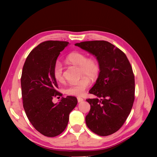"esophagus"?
<instances>
[{"label": "esophagus", "mask_w": 157, "mask_h": 157, "mask_svg": "<svg viewBox=\"0 0 157 157\" xmlns=\"http://www.w3.org/2000/svg\"><path fill=\"white\" fill-rule=\"evenodd\" d=\"M77 100H78V102H82L84 99H83V98H80V97H78L77 98Z\"/></svg>", "instance_id": "1"}]
</instances>
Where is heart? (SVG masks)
<instances>
[{
	"label": "heart",
	"instance_id": "obj_1",
	"mask_svg": "<svg viewBox=\"0 0 157 157\" xmlns=\"http://www.w3.org/2000/svg\"><path fill=\"white\" fill-rule=\"evenodd\" d=\"M65 61L69 63L78 66L80 75H84L79 80L69 83L65 88V93L71 96H81L90 86V80L89 79L94 80L98 77L100 72L99 61L94 57L87 58L86 54L81 52H71L66 56ZM63 70L62 64L57 61L54 66L53 75L58 82H61L63 80Z\"/></svg>",
	"mask_w": 157,
	"mask_h": 157
}]
</instances>
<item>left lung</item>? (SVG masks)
<instances>
[{"label":"left lung","mask_w":157,"mask_h":157,"mask_svg":"<svg viewBox=\"0 0 157 157\" xmlns=\"http://www.w3.org/2000/svg\"><path fill=\"white\" fill-rule=\"evenodd\" d=\"M96 57L100 72L89 93L98 98L87 99L90 110L86 117L89 129L100 136L117 132L130 113L135 99L134 75L126 54L105 40L75 44Z\"/></svg>","instance_id":"left-lung-1"}]
</instances>
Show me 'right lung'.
I'll return each instance as SVG.
<instances>
[{
	"label": "right lung",
	"instance_id": "right-lung-1",
	"mask_svg": "<svg viewBox=\"0 0 157 157\" xmlns=\"http://www.w3.org/2000/svg\"><path fill=\"white\" fill-rule=\"evenodd\" d=\"M69 44L59 40L41 42L31 50L23 67L21 86L23 108L33 127L47 137L57 136L65 130L69 114L77 104L74 96L62 98L58 103L52 102L53 98L62 96L57 90L54 66L60 52Z\"/></svg>",
	"mask_w": 157,
	"mask_h": 157
}]
</instances>
